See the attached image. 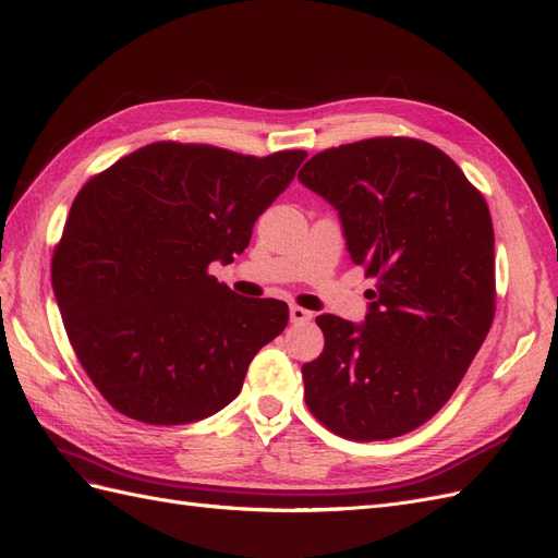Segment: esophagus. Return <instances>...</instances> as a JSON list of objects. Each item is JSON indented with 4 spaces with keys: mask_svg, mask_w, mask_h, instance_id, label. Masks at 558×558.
Listing matches in <instances>:
<instances>
[{
    "mask_svg": "<svg viewBox=\"0 0 558 558\" xmlns=\"http://www.w3.org/2000/svg\"><path fill=\"white\" fill-rule=\"evenodd\" d=\"M312 316L314 314L310 310H305V307H298V305L291 307V320H293V324H310Z\"/></svg>",
    "mask_w": 558,
    "mask_h": 558,
    "instance_id": "obj_1",
    "label": "esophagus"
}]
</instances>
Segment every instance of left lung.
<instances>
[{
    "mask_svg": "<svg viewBox=\"0 0 558 558\" xmlns=\"http://www.w3.org/2000/svg\"><path fill=\"white\" fill-rule=\"evenodd\" d=\"M342 218L351 260L375 279L363 326L324 314L302 365L310 412L356 442L391 440L445 408L496 314L484 195L437 146L373 137L326 148L300 174Z\"/></svg>",
    "mask_w": 558,
    "mask_h": 558,
    "instance_id": "1",
    "label": "left lung"
}]
</instances>
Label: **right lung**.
I'll return each mask as SVG.
<instances>
[{
  "label": "right lung",
  "mask_w": 558,
  "mask_h": 558,
  "mask_svg": "<svg viewBox=\"0 0 558 558\" xmlns=\"http://www.w3.org/2000/svg\"><path fill=\"white\" fill-rule=\"evenodd\" d=\"M305 158L156 142L78 191L50 275L76 359L116 412L179 426L238 398L289 305L240 298L209 265L248 246Z\"/></svg>",
  "instance_id": "1"
}]
</instances>
